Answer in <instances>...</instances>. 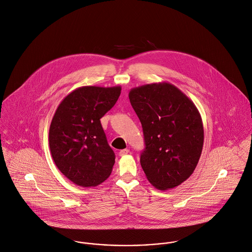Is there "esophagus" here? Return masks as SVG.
I'll list each match as a JSON object with an SVG mask.
<instances>
[{"mask_svg": "<svg viewBox=\"0 0 252 252\" xmlns=\"http://www.w3.org/2000/svg\"><path fill=\"white\" fill-rule=\"evenodd\" d=\"M129 153H130V151H129L128 149H125V150L120 151V152H119V155H120V157H125V156L129 155Z\"/></svg>", "mask_w": 252, "mask_h": 252, "instance_id": "34e87169", "label": "esophagus"}]
</instances>
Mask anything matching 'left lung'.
Wrapping results in <instances>:
<instances>
[{"label": "left lung", "mask_w": 252, "mask_h": 252, "mask_svg": "<svg viewBox=\"0 0 252 252\" xmlns=\"http://www.w3.org/2000/svg\"><path fill=\"white\" fill-rule=\"evenodd\" d=\"M130 102L143 127L141 165L160 190L175 188L194 171L203 147L201 116L194 103L167 82L131 89Z\"/></svg>", "instance_id": "obj_1"}]
</instances>
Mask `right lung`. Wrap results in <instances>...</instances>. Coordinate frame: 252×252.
I'll return each instance as SVG.
<instances>
[{
  "instance_id": "1",
  "label": "right lung",
  "mask_w": 252,
  "mask_h": 252,
  "mask_svg": "<svg viewBox=\"0 0 252 252\" xmlns=\"http://www.w3.org/2000/svg\"><path fill=\"white\" fill-rule=\"evenodd\" d=\"M121 87L84 86L58 106L49 131L52 158L60 171L80 187H95L111 174L115 155L100 118L112 108Z\"/></svg>"
}]
</instances>
